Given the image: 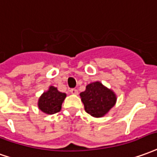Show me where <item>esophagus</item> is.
Masks as SVG:
<instances>
[{"label":"esophagus","instance_id":"1","mask_svg":"<svg viewBox=\"0 0 157 157\" xmlns=\"http://www.w3.org/2000/svg\"><path fill=\"white\" fill-rule=\"evenodd\" d=\"M70 92H71V94H78V91L75 89V88H71V89L70 90Z\"/></svg>","mask_w":157,"mask_h":157}]
</instances>
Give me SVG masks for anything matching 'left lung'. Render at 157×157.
<instances>
[{"mask_svg":"<svg viewBox=\"0 0 157 157\" xmlns=\"http://www.w3.org/2000/svg\"><path fill=\"white\" fill-rule=\"evenodd\" d=\"M85 111L94 117H102L116 104L117 97L99 82L90 83L80 94Z\"/></svg>","mask_w":157,"mask_h":157,"instance_id":"8db88e82","label":"left lung"}]
</instances>
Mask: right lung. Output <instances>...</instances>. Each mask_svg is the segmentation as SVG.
Wrapping results in <instances>:
<instances>
[{"label": "right lung", "mask_w": 157, "mask_h": 157, "mask_svg": "<svg viewBox=\"0 0 157 157\" xmlns=\"http://www.w3.org/2000/svg\"><path fill=\"white\" fill-rule=\"evenodd\" d=\"M65 97L66 94L59 92L57 87L50 86L48 92L44 93L39 98V109L48 115L59 112Z\"/></svg>", "instance_id": "add662e5"}]
</instances>
